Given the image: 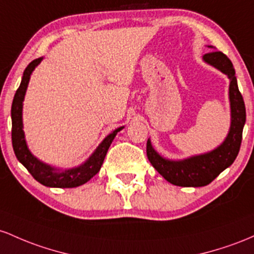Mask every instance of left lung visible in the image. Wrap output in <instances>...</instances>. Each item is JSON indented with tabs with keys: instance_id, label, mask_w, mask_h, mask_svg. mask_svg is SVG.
I'll use <instances>...</instances> for the list:
<instances>
[{
	"instance_id": "obj_1",
	"label": "left lung",
	"mask_w": 254,
	"mask_h": 254,
	"mask_svg": "<svg viewBox=\"0 0 254 254\" xmlns=\"http://www.w3.org/2000/svg\"><path fill=\"white\" fill-rule=\"evenodd\" d=\"M209 48H213L210 45ZM205 64L226 74L229 79L230 127L221 145L209 152L190 156L184 159H169L161 156L147 139L146 155L150 163L170 184L181 187H201L233 164L242 140V129L246 122V108L238 87L235 69L232 61L221 51H212L203 56Z\"/></svg>"
}]
</instances>
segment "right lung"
I'll use <instances>...</instances> for the list:
<instances>
[{
    "instance_id": "add662e5",
    "label": "right lung",
    "mask_w": 254,
    "mask_h": 254,
    "mask_svg": "<svg viewBox=\"0 0 254 254\" xmlns=\"http://www.w3.org/2000/svg\"><path fill=\"white\" fill-rule=\"evenodd\" d=\"M42 60L43 58L33 60L27 65L26 69L24 70V74H22L19 89L16 90L15 96H14L12 112H10L12 114V142L14 153H15L18 161L26 168L31 175L44 186L56 187V189H72V187L81 186V185L91 180L99 172L114 138L118 134V132L124 128V126L116 128L110 134L105 136L103 141L93 151L92 155L78 167L60 169V168L51 167L50 164L39 161L28 149L26 139H25L24 124H22V105H24L22 102H24L25 95H26L31 74L37 65L41 64Z\"/></svg>"
}]
</instances>
